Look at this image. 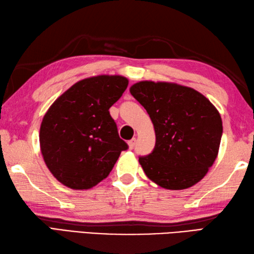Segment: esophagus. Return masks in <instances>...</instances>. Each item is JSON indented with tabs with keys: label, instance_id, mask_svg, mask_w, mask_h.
<instances>
[{
	"label": "esophagus",
	"instance_id": "34e87169",
	"mask_svg": "<svg viewBox=\"0 0 254 254\" xmlns=\"http://www.w3.org/2000/svg\"><path fill=\"white\" fill-rule=\"evenodd\" d=\"M127 145H128V148L132 149L134 147V145H135V138H132L131 141H128Z\"/></svg>",
	"mask_w": 254,
	"mask_h": 254
}]
</instances>
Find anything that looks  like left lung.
<instances>
[{
    "label": "left lung",
    "mask_w": 254,
    "mask_h": 254,
    "mask_svg": "<svg viewBox=\"0 0 254 254\" xmlns=\"http://www.w3.org/2000/svg\"><path fill=\"white\" fill-rule=\"evenodd\" d=\"M152 120L156 145L138 161L148 179L168 190L201 181L219 150L223 121L206 97L187 86L142 80L130 87Z\"/></svg>",
    "instance_id": "8db88e82"
}]
</instances>
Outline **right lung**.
Masks as SVG:
<instances>
[{"label":"right lung","instance_id":"obj_1","mask_svg":"<svg viewBox=\"0 0 254 254\" xmlns=\"http://www.w3.org/2000/svg\"><path fill=\"white\" fill-rule=\"evenodd\" d=\"M127 84L121 75L84 78L46 112L39 132L40 150L48 169L63 186L73 190L97 186L127 149L109 113Z\"/></svg>","mask_w":254,"mask_h":254}]
</instances>
